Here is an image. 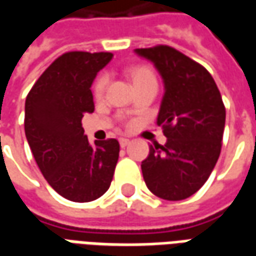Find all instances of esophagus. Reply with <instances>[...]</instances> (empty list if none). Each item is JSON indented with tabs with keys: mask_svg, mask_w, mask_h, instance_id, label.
<instances>
[{
	"mask_svg": "<svg viewBox=\"0 0 256 256\" xmlns=\"http://www.w3.org/2000/svg\"><path fill=\"white\" fill-rule=\"evenodd\" d=\"M119 144H120V146H122V148H124V146H128V145L130 144V140L122 137V138H119Z\"/></svg>",
	"mask_w": 256,
	"mask_h": 256,
	"instance_id": "esophagus-1",
	"label": "esophagus"
}]
</instances>
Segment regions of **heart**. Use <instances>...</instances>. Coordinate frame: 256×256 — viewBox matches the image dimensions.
I'll use <instances>...</instances> for the list:
<instances>
[{
    "label": "heart",
    "mask_w": 256,
    "mask_h": 256,
    "mask_svg": "<svg viewBox=\"0 0 256 256\" xmlns=\"http://www.w3.org/2000/svg\"><path fill=\"white\" fill-rule=\"evenodd\" d=\"M132 76H133L134 84L140 82V80H145V79H155V75L148 67H137L132 74ZM106 84H108V76L106 74H101L100 76L96 79L94 86H93V93L96 97H101L104 94Z\"/></svg>",
    "instance_id": "obj_1"
}]
</instances>
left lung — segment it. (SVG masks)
Listing matches in <instances>:
<instances>
[{
    "label": "left lung",
    "mask_w": 256,
    "mask_h": 256,
    "mask_svg": "<svg viewBox=\"0 0 256 256\" xmlns=\"http://www.w3.org/2000/svg\"><path fill=\"white\" fill-rule=\"evenodd\" d=\"M154 63L164 84L156 123L167 137L150 146L141 163L150 192L164 200H184L208 180L220 158L226 111L211 74L174 48L136 49Z\"/></svg>",
    "instance_id": "left-lung-1"
}]
</instances>
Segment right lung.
Returning a JSON list of instances; mask_svg holds the SVG:
<instances>
[{
  "mask_svg": "<svg viewBox=\"0 0 256 256\" xmlns=\"http://www.w3.org/2000/svg\"><path fill=\"white\" fill-rule=\"evenodd\" d=\"M110 52H68L44 71L26 98L24 132L48 184L63 198L86 203L108 190L119 158L118 140L89 144L82 128L94 111L92 84Z\"/></svg>",
  "mask_w": 256,
  "mask_h": 256,
  "instance_id": "1",
  "label": "right lung"
}]
</instances>
